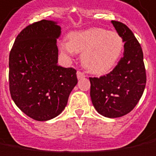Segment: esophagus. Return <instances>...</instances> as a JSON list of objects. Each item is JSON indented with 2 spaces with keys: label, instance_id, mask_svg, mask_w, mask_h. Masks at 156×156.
I'll list each match as a JSON object with an SVG mask.
<instances>
[{
  "label": "esophagus",
  "instance_id": "obj_1",
  "mask_svg": "<svg viewBox=\"0 0 156 156\" xmlns=\"http://www.w3.org/2000/svg\"><path fill=\"white\" fill-rule=\"evenodd\" d=\"M76 74H77V78H78V79H81V78H84V77L86 76L85 74H84L83 72H81V71L78 70V71H77V73H76Z\"/></svg>",
  "mask_w": 156,
  "mask_h": 156
}]
</instances>
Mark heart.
<instances>
[{
  "label": "heart",
  "mask_w": 156,
  "mask_h": 156,
  "mask_svg": "<svg viewBox=\"0 0 156 156\" xmlns=\"http://www.w3.org/2000/svg\"><path fill=\"white\" fill-rule=\"evenodd\" d=\"M124 39L117 32L103 28H90L73 32L69 41L59 44L60 51L67 56L81 53V62L87 70L100 74L115 65L124 50Z\"/></svg>",
  "instance_id": "1"
}]
</instances>
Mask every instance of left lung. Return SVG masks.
Segmentation results:
<instances>
[{
  "mask_svg": "<svg viewBox=\"0 0 156 156\" xmlns=\"http://www.w3.org/2000/svg\"><path fill=\"white\" fill-rule=\"evenodd\" d=\"M124 42V56L105 76L89 77L92 103L100 114L119 118L134 109L146 86L144 53L138 40L124 23L112 20Z\"/></svg>",
  "mask_w": 156,
  "mask_h": 156,
  "instance_id": "left-lung-1",
  "label": "left lung"
}]
</instances>
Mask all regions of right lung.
Wrapping results in <instances>:
<instances>
[{
  "label": "right lung",
  "mask_w": 156,
  "mask_h": 156,
  "mask_svg": "<svg viewBox=\"0 0 156 156\" xmlns=\"http://www.w3.org/2000/svg\"><path fill=\"white\" fill-rule=\"evenodd\" d=\"M61 27L42 20L19 33L9 54L12 100L32 119L46 121L61 113L77 84L76 70L57 64Z\"/></svg>",
  "instance_id": "add662e5"
}]
</instances>
